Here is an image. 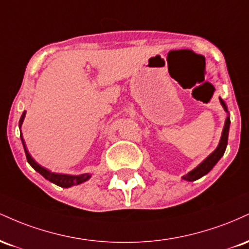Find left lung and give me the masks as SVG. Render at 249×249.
<instances>
[{
  "instance_id": "1",
  "label": "left lung",
  "mask_w": 249,
  "mask_h": 249,
  "mask_svg": "<svg viewBox=\"0 0 249 249\" xmlns=\"http://www.w3.org/2000/svg\"><path fill=\"white\" fill-rule=\"evenodd\" d=\"M220 103H221V105L224 107L226 112H228L227 107H226L225 102L222 101V99H220ZM230 123H231L230 117H227V118H226L224 130H222V136H221V139H220L218 147H216L215 151H214L212 154H210V156H208L207 158L205 159V160L202 161L198 167L194 168V170L191 171L190 173H187L186 176L184 177L185 180H187V181H194V180H196V179L201 178V177H204L205 174H207L211 170H212L214 165H215L216 162L219 161V159L221 158L222 156H224L226 146H227L228 131H230Z\"/></svg>"
}]
</instances>
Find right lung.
<instances>
[{
	"instance_id": "1",
	"label": "right lung",
	"mask_w": 249,
	"mask_h": 249,
	"mask_svg": "<svg viewBox=\"0 0 249 249\" xmlns=\"http://www.w3.org/2000/svg\"><path fill=\"white\" fill-rule=\"evenodd\" d=\"M24 117H25V111L23 112V115H22L21 119H19V126H21L22 123H23ZM21 139H22V144H23L24 152H25V156H27L28 162H29L31 166L34 167V170H36L37 172L41 173L42 176L44 177L47 180H49V181L53 182V184L58 185V186H61V187H70V186H73V185L82 184V182L87 181V180L90 178V176H89V174H82V176H68V174L53 173V172H50V171H48L47 168L39 166V165L37 164V162L34 160L33 158H31L29 152H28L27 147H25L23 138H22V133H21Z\"/></svg>"
}]
</instances>
